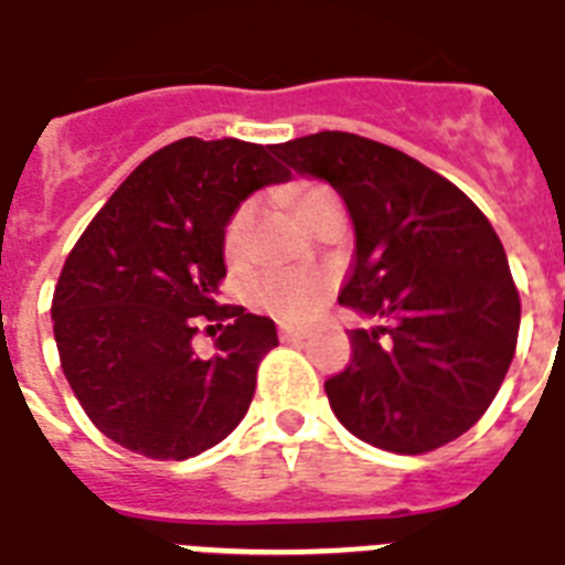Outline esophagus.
Masks as SVG:
<instances>
[{"instance_id":"esophagus-1","label":"esophagus","mask_w":565,"mask_h":565,"mask_svg":"<svg viewBox=\"0 0 565 565\" xmlns=\"http://www.w3.org/2000/svg\"><path fill=\"white\" fill-rule=\"evenodd\" d=\"M278 337H281L284 342H301V339H307V330L281 328V330H278Z\"/></svg>"}]
</instances>
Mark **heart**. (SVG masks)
Returning <instances> with one entry per match:
<instances>
[{"label":"heart","instance_id":"heart-1","mask_svg":"<svg viewBox=\"0 0 565 565\" xmlns=\"http://www.w3.org/2000/svg\"><path fill=\"white\" fill-rule=\"evenodd\" d=\"M324 188L319 185H301L292 191L290 203L298 220L305 223L307 209L316 200V194H322ZM246 241H249V209L243 205L228 217L226 228H223V260L228 267H241L246 260ZM330 296V281L324 275H301V273H284V269H273V273L258 275L249 287L252 305L273 313L281 322L301 324L307 319H313L324 307Z\"/></svg>","mask_w":565,"mask_h":565}]
</instances>
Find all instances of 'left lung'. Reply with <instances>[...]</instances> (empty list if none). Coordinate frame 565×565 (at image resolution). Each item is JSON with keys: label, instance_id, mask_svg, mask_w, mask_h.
Listing matches in <instances>:
<instances>
[{"label": "left lung", "instance_id": "left-lung-1", "mask_svg": "<svg viewBox=\"0 0 565 565\" xmlns=\"http://www.w3.org/2000/svg\"><path fill=\"white\" fill-rule=\"evenodd\" d=\"M345 200L356 255L339 305L377 319L324 383L348 433L397 456L456 441L497 397L520 337V290L490 220L441 173L354 132L275 145Z\"/></svg>", "mask_w": 565, "mask_h": 565}]
</instances>
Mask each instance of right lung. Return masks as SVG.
<instances>
[{"label":"right lung","instance_id":"add662e5","mask_svg":"<svg viewBox=\"0 0 565 565\" xmlns=\"http://www.w3.org/2000/svg\"><path fill=\"white\" fill-rule=\"evenodd\" d=\"M290 171L269 148L188 136L124 179L68 252L52 298L60 369L100 433L182 461L243 420L275 322L217 305L223 228L237 205ZM217 323L205 361L190 339Z\"/></svg>","mask_w":565,"mask_h":565}]
</instances>
